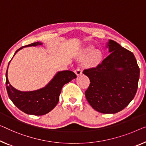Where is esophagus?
Returning <instances> with one entry per match:
<instances>
[{
  "label": "esophagus",
  "instance_id": "34e87169",
  "mask_svg": "<svg viewBox=\"0 0 146 146\" xmlns=\"http://www.w3.org/2000/svg\"><path fill=\"white\" fill-rule=\"evenodd\" d=\"M75 73H76V75H77V76H79L82 74V70L79 67H77V68H76V69L75 70Z\"/></svg>",
  "mask_w": 146,
  "mask_h": 146
}]
</instances>
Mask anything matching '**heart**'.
I'll return each mask as SVG.
<instances>
[{"instance_id":"1","label":"heart","mask_w":146,"mask_h":146,"mask_svg":"<svg viewBox=\"0 0 146 146\" xmlns=\"http://www.w3.org/2000/svg\"><path fill=\"white\" fill-rule=\"evenodd\" d=\"M90 54H91L90 58H89V62H90V64H96L100 62L102 59V54L98 50L94 51V48L92 46H89L88 48H87V49L84 52V56H87Z\"/></svg>"}]
</instances>
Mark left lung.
Returning a JSON list of instances; mask_svg holds the SVG:
<instances>
[{
	"mask_svg": "<svg viewBox=\"0 0 146 146\" xmlns=\"http://www.w3.org/2000/svg\"><path fill=\"white\" fill-rule=\"evenodd\" d=\"M110 55L94 67L82 71L89 77L85 96L90 105L102 113H116L135 96L140 68L132 52L110 40Z\"/></svg>",
	"mask_w": 146,
	"mask_h": 146,
	"instance_id": "1",
	"label": "left lung"
}]
</instances>
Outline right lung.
<instances>
[{
	"mask_svg": "<svg viewBox=\"0 0 146 146\" xmlns=\"http://www.w3.org/2000/svg\"><path fill=\"white\" fill-rule=\"evenodd\" d=\"M41 44V42H36L21 46L17 50L14 55L23 47ZM7 73L8 69L6 73V86L10 99L23 112L38 116L44 115L53 110L59 102V96L63 86L77 77L75 73L71 71H60L44 88L30 92H22L16 90L10 84Z\"/></svg>",
	"mask_w": 146,
	"mask_h": 146,
	"instance_id": "obj_1",
	"label": "right lung"
}]
</instances>
